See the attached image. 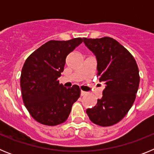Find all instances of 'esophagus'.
<instances>
[{"label":"esophagus","mask_w":154,"mask_h":154,"mask_svg":"<svg viewBox=\"0 0 154 154\" xmlns=\"http://www.w3.org/2000/svg\"><path fill=\"white\" fill-rule=\"evenodd\" d=\"M86 94H87V92H85V91H82V90L81 91V96H85V95H86Z\"/></svg>","instance_id":"34e87169"}]
</instances>
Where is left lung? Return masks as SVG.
<instances>
[{
    "label": "left lung",
    "instance_id": "left-lung-1",
    "mask_svg": "<svg viewBox=\"0 0 154 154\" xmlns=\"http://www.w3.org/2000/svg\"><path fill=\"white\" fill-rule=\"evenodd\" d=\"M83 42L96 55L99 82L106 85L103 97L86 113L95 124L112 126L124 117L135 101L140 84L138 66L130 51L112 38H83Z\"/></svg>",
    "mask_w": 154,
    "mask_h": 154
}]
</instances>
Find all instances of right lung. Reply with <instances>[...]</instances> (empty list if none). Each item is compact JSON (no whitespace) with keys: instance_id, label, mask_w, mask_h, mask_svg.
<instances>
[{"instance_id":"obj_1","label":"right lung","mask_w":154,"mask_h":154,"mask_svg":"<svg viewBox=\"0 0 154 154\" xmlns=\"http://www.w3.org/2000/svg\"><path fill=\"white\" fill-rule=\"evenodd\" d=\"M83 38L51 40L29 55L21 75L24 104L36 121L46 126H56L69 117L73 103L80 96V89L74 85L65 88L59 83L65 58Z\"/></svg>"}]
</instances>
